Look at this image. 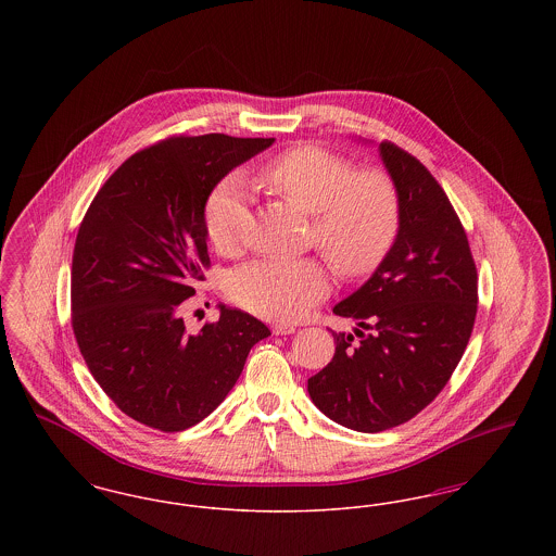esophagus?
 I'll use <instances>...</instances> for the list:
<instances>
[{
  "label": "esophagus",
  "instance_id": "obj_1",
  "mask_svg": "<svg viewBox=\"0 0 556 556\" xmlns=\"http://www.w3.org/2000/svg\"><path fill=\"white\" fill-rule=\"evenodd\" d=\"M293 331H295V327L288 325V323H277V325L273 327V333H275V336H290Z\"/></svg>",
  "mask_w": 556,
  "mask_h": 556
}]
</instances>
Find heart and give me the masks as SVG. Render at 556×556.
Returning a JSON list of instances; mask_svg holds the SVG:
<instances>
[{
  "label": "heart",
  "mask_w": 556,
  "mask_h": 556,
  "mask_svg": "<svg viewBox=\"0 0 556 556\" xmlns=\"http://www.w3.org/2000/svg\"><path fill=\"white\" fill-rule=\"evenodd\" d=\"M263 181L295 208L313 216V241L348 277L367 275L383 261L397 231V195L381 170L356 173L348 160L317 146H300L270 160ZM243 181L227 177L212 189L204 227L220 254L238 252L250 225ZM329 291L315 258H270L241 266L229 295L241 308L270 320H295Z\"/></svg>",
  "instance_id": "heart-1"
}]
</instances>
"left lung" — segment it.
Wrapping results in <instances>:
<instances>
[{
  "label": "left lung",
  "instance_id": "obj_1",
  "mask_svg": "<svg viewBox=\"0 0 556 556\" xmlns=\"http://www.w3.org/2000/svg\"><path fill=\"white\" fill-rule=\"evenodd\" d=\"M397 195L392 248L369 279L333 306L356 320L333 333L331 363L308 379L318 410L377 433L406 424L442 392L473 331L477 270L448 195L424 164L379 143Z\"/></svg>",
  "mask_w": 556,
  "mask_h": 556
}]
</instances>
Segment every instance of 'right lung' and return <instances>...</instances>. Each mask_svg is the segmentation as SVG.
Here are the masks:
<instances>
[{
  "label": "right lung",
  "mask_w": 556,
  "mask_h": 556,
  "mask_svg": "<svg viewBox=\"0 0 556 556\" xmlns=\"http://www.w3.org/2000/svg\"><path fill=\"white\" fill-rule=\"evenodd\" d=\"M273 137H170L125 160L93 198L73 254V329L108 397L135 421L184 431L227 397L263 320L218 304L189 333L187 298L211 265L204 206Z\"/></svg>",
  "instance_id": "1"
}]
</instances>
